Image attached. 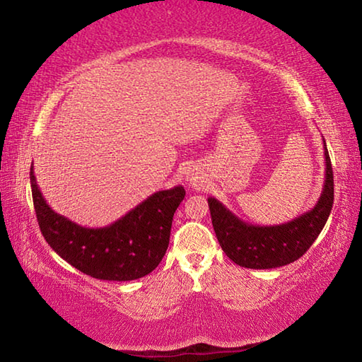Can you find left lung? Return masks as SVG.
<instances>
[{"label":"left lung","instance_id":"8db88e82","mask_svg":"<svg viewBox=\"0 0 362 362\" xmlns=\"http://www.w3.org/2000/svg\"><path fill=\"white\" fill-rule=\"evenodd\" d=\"M326 180L315 207L291 222L273 226L246 223L216 198H209L212 226L223 252L236 265L269 269L300 259L320 236L334 204V174L324 140Z\"/></svg>","mask_w":362,"mask_h":362}]
</instances>
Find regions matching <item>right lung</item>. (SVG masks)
Here are the masks:
<instances>
[{
  "label": "right lung",
  "instance_id": "obj_1",
  "mask_svg": "<svg viewBox=\"0 0 362 362\" xmlns=\"http://www.w3.org/2000/svg\"><path fill=\"white\" fill-rule=\"evenodd\" d=\"M30 183L46 243L71 267L103 281L139 279L159 265L169 246L174 212L185 198L180 185L161 189L112 225L88 228L49 207L36 183L33 166Z\"/></svg>",
  "mask_w": 362,
  "mask_h": 362
}]
</instances>
